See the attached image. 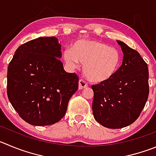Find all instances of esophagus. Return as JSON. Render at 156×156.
Segmentation results:
<instances>
[{
	"instance_id": "esophagus-1",
	"label": "esophagus",
	"mask_w": 156,
	"mask_h": 156,
	"mask_svg": "<svg viewBox=\"0 0 156 156\" xmlns=\"http://www.w3.org/2000/svg\"><path fill=\"white\" fill-rule=\"evenodd\" d=\"M87 86H88V85H87L86 82H85L83 79H80L79 81H78V88H79L80 90L83 89V88H85Z\"/></svg>"
}]
</instances>
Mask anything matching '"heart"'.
I'll list each match as a JSON object with an SVG mask.
<instances>
[{
    "mask_svg": "<svg viewBox=\"0 0 156 156\" xmlns=\"http://www.w3.org/2000/svg\"><path fill=\"white\" fill-rule=\"evenodd\" d=\"M63 58L71 70L83 64V73L90 81L101 83L112 78L120 66L122 56L119 50L94 40H78L65 49Z\"/></svg>",
    "mask_w": 156,
    "mask_h": 156,
    "instance_id": "1",
    "label": "heart"
}]
</instances>
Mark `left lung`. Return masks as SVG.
I'll return each instance as SVG.
<instances>
[{
  "label": "left lung",
  "instance_id": "1",
  "mask_svg": "<svg viewBox=\"0 0 156 156\" xmlns=\"http://www.w3.org/2000/svg\"><path fill=\"white\" fill-rule=\"evenodd\" d=\"M123 52L122 65L108 81L91 86L92 112L102 126L121 129L139 118L148 99V65L137 51L117 41Z\"/></svg>",
  "mask_w": 156,
  "mask_h": 156
}]
</instances>
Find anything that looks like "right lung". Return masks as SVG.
I'll list each match as a JSON object with an SVG mask.
<instances>
[{"label":"right lung","instance_id":"add662e5","mask_svg":"<svg viewBox=\"0 0 156 156\" xmlns=\"http://www.w3.org/2000/svg\"><path fill=\"white\" fill-rule=\"evenodd\" d=\"M55 37H40L19 46L8 68L7 93L20 117L32 126L59 122L78 88V77L65 71Z\"/></svg>","mask_w":156,"mask_h":156}]
</instances>
